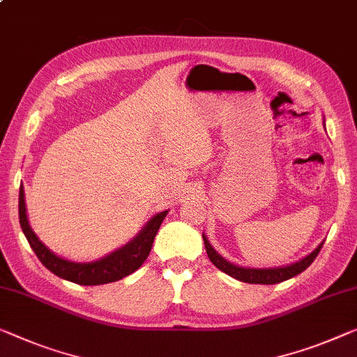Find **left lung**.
Masks as SVG:
<instances>
[{
  "mask_svg": "<svg viewBox=\"0 0 357 357\" xmlns=\"http://www.w3.org/2000/svg\"><path fill=\"white\" fill-rule=\"evenodd\" d=\"M202 237H204L206 255H208L210 261L215 264L218 269L241 282H247V284H263V285L279 284V282L291 279L300 273H303L307 266L314 261L324 245V242H321L310 255H306L305 258L298 259V261L291 264L278 266V268H243V266L234 264L231 261H227L226 258H222L221 255L211 247V243L208 238H206L205 234H202Z\"/></svg>",
  "mask_w": 357,
  "mask_h": 357,
  "instance_id": "obj_1",
  "label": "left lung"
}]
</instances>
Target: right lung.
Masks as SVG:
<instances>
[{"mask_svg":"<svg viewBox=\"0 0 357 357\" xmlns=\"http://www.w3.org/2000/svg\"><path fill=\"white\" fill-rule=\"evenodd\" d=\"M167 215L168 210L153 215L146 222V226L137 232L136 237H132L123 247L114 250V252L105 255V257L89 263H77L62 257H57L54 252H51L40 241L38 236L31 229L29 216H26L24 185H20L19 190V221L31 250H33L40 261L52 274H56L61 279L75 282V284L79 285L110 284V282L123 279L126 275L135 273L136 269H139L142 263L147 259L149 253H151L153 238H155L158 227H160L163 218Z\"/></svg>","mask_w":357,"mask_h":357,"instance_id":"obj_1","label":"right lung"}]
</instances>
